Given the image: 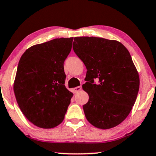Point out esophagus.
<instances>
[{"mask_svg":"<svg viewBox=\"0 0 156 156\" xmlns=\"http://www.w3.org/2000/svg\"><path fill=\"white\" fill-rule=\"evenodd\" d=\"M81 89H82L81 86H77V87L73 88V90L75 93H78V92H79L80 90H81Z\"/></svg>","mask_w":156,"mask_h":156,"instance_id":"obj_1","label":"esophagus"}]
</instances>
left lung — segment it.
<instances>
[{"label": "left lung", "mask_w": 156, "mask_h": 156, "mask_svg": "<svg viewBox=\"0 0 156 156\" xmlns=\"http://www.w3.org/2000/svg\"><path fill=\"white\" fill-rule=\"evenodd\" d=\"M73 48L87 69L83 85L89 97L83 106L86 119L98 129L116 127L130 113L140 87L129 51L117 40L94 37H75Z\"/></svg>", "instance_id": "left-lung-1"}]
</instances>
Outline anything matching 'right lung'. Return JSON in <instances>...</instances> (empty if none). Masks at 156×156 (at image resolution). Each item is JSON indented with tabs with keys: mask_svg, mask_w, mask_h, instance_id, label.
Instances as JSON below:
<instances>
[{
	"mask_svg": "<svg viewBox=\"0 0 156 156\" xmlns=\"http://www.w3.org/2000/svg\"><path fill=\"white\" fill-rule=\"evenodd\" d=\"M73 37L33 45L21 57L13 82L17 104L37 127L54 128L63 121L73 94L65 86L63 63Z\"/></svg>",
	"mask_w": 156,
	"mask_h": 156,
	"instance_id": "1",
	"label": "right lung"
}]
</instances>
